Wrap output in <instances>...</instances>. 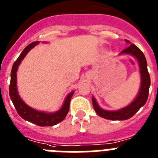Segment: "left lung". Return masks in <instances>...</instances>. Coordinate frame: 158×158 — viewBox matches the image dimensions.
I'll return each instance as SVG.
<instances>
[{"mask_svg":"<svg viewBox=\"0 0 158 158\" xmlns=\"http://www.w3.org/2000/svg\"><path fill=\"white\" fill-rule=\"evenodd\" d=\"M126 41L127 43H130V41L127 40H126ZM122 53L132 55L138 60V64H139L140 73H141V77H142V83H141L139 94H138V97L134 99V102L125 108H123L117 111H107V110L101 109L96 102L95 99L92 98L93 106H94L96 113L98 114L100 117L109 119V120H127V119L130 118L139 110V109L142 106L145 105L148 99V95H149L150 76H149V71L147 69V62H146L143 52L136 45L132 44L129 47H127V48L122 51L121 54Z\"/></svg>","mask_w":158,"mask_h":158,"instance_id":"obj_1","label":"left lung"}]
</instances>
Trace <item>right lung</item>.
Instances as JSON below:
<instances>
[{
	"mask_svg": "<svg viewBox=\"0 0 158 158\" xmlns=\"http://www.w3.org/2000/svg\"><path fill=\"white\" fill-rule=\"evenodd\" d=\"M38 43H39V41L32 42L26 47L23 50L21 54L20 55V56L17 58V60L13 64L12 71H11L9 95H10V98L13 105H14L15 108H16V112L18 113V114L22 118L37 125L39 127H52V126H54V125L58 124L59 123L62 122L67 116L68 111H69L70 101H71V97L74 94L73 91L70 93L68 97L66 98L64 106L59 111L53 114H48L35 110L32 109V108L26 105L20 98V96L17 93V89H16V71H17L18 66L20 65L21 60L24 58V56L27 55V53Z\"/></svg>",
	"mask_w": 158,
	"mask_h": 158,
	"instance_id": "obj_1",
	"label": "right lung"
}]
</instances>
